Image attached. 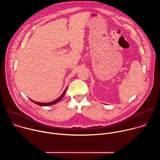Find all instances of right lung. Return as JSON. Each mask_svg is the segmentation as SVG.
Returning <instances> with one entry per match:
<instances>
[{
	"instance_id": "right-lung-1",
	"label": "right lung",
	"mask_w": 160,
	"mask_h": 160,
	"mask_svg": "<svg viewBox=\"0 0 160 160\" xmlns=\"http://www.w3.org/2000/svg\"><path fill=\"white\" fill-rule=\"evenodd\" d=\"M66 88L64 90V91L63 92L62 94L57 99L52 101V102H35V101H33L32 100H31L32 102H33L35 104L38 105V106H50V105H53V104H56L58 102H59L61 99L63 98V97L65 95V92H66Z\"/></svg>"
}]
</instances>
